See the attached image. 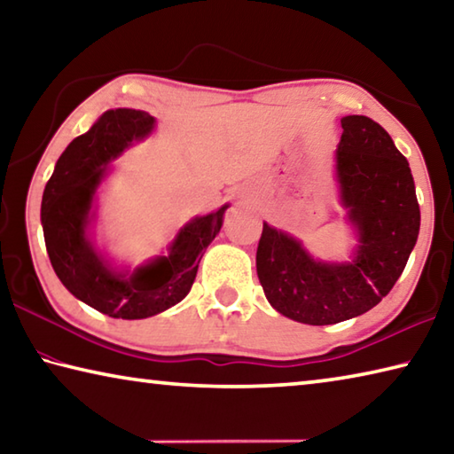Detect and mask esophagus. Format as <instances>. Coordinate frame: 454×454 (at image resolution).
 <instances>
[{"label": "esophagus", "instance_id": "34e87169", "mask_svg": "<svg viewBox=\"0 0 454 454\" xmlns=\"http://www.w3.org/2000/svg\"><path fill=\"white\" fill-rule=\"evenodd\" d=\"M236 196L242 198V200L252 198V196H254V190H252V186H248V184H242V186L236 188Z\"/></svg>", "mask_w": 454, "mask_h": 454}]
</instances>
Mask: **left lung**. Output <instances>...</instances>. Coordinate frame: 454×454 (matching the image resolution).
Listing matches in <instances>:
<instances>
[{
	"mask_svg": "<svg viewBox=\"0 0 454 454\" xmlns=\"http://www.w3.org/2000/svg\"><path fill=\"white\" fill-rule=\"evenodd\" d=\"M334 152L338 202L352 230L348 258H314L302 240L264 222L256 272L276 312L325 326L374 309L401 278L417 244L420 210L409 162L387 129L344 116Z\"/></svg>",
	"mask_w": 454,
	"mask_h": 454,
	"instance_id": "1",
	"label": "left lung"
}]
</instances>
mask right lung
Instances as JSON below:
<instances>
[{
  "label": "right lung",
  "mask_w": 454,
  "mask_h": 454,
  "mask_svg": "<svg viewBox=\"0 0 454 454\" xmlns=\"http://www.w3.org/2000/svg\"><path fill=\"white\" fill-rule=\"evenodd\" d=\"M156 129L148 112L116 107L70 142L42 198V228L61 284L83 304L112 318L140 320L172 309L194 284L200 258L224 224L230 204L184 224L166 252L132 268L96 242L98 194L114 160Z\"/></svg>",
  "instance_id": "right-lung-1"
}]
</instances>
